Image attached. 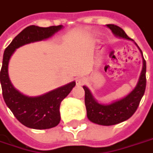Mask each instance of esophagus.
Listing matches in <instances>:
<instances>
[{"label":"esophagus","mask_w":153,"mask_h":153,"mask_svg":"<svg viewBox=\"0 0 153 153\" xmlns=\"http://www.w3.org/2000/svg\"><path fill=\"white\" fill-rule=\"evenodd\" d=\"M84 82H85V79H84V78H78L76 80V84L77 85H82V84H84Z\"/></svg>","instance_id":"34e87169"}]
</instances>
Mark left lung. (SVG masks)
<instances>
[{
    "mask_svg": "<svg viewBox=\"0 0 153 153\" xmlns=\"http://www.w3.org/2000/svg\"><path fill=\"white\" fill-rule=\"evenodd\" d=\"M112 30L115 36L123 39L132 40L130 39L124 30L115 25H106ZM136 44V43H135ZM137 46V45L136 44ZM138 47V46H137ZM139 49V48H138ZM142 53V51L139 49ZM143 54V53H142ZM143 65L140 74L139 79L136 87L131 93L123 99L114 101L109 104H102L99 102L92 95L90 90L86 86H83L85 92L84 102L87 110L88 118L94 123L103 126L115 125L126 121L136 112L139 102L143 96L146 89V61L143 58Z\"/></svg>",
    "mask_w": 153,
    "mask_h": 153,
    "instance_id": "left-lung-1",
    "label": "left lung"
}]
</instances>
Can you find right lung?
Here are the masks:
<instances>
[{"label":"right lung","mask_w":153,"mask_h":153,"mask_svg":"<svg viewBox=\"0 0 153 153\" xmlns=\"http://www.w3.org/2000/svg\"><path fill=\"white\" fill-rule=\"evenodd\" d=\"M62 28L63 25L50 27L30 25L18 34L4 51L0 73L3 99L17 120L30 128L48 129L59 123L60 103L75 86V82H70L39 96H26L16 89L10 80V59L17 48L48 39Z\"/></svg>","instance_id":"right-lung-1"}]
</instances>
